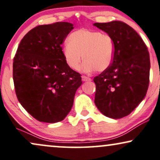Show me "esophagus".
<instances>
[{"label":"esophagus","instance_id":"34e87169","mask_svg":"<svg viewBox=\"0 0 160 160\" xmlns=\"http://www.w3.org/2000/svg\"><path fill=\"white\" fill-rule=\"evenodd\" d=\"M82 79L83 82H88V81H91V78H89V77H87L85 76H82Z\"/></svg>","mask_w":160,"mask_h":160}]
</instances>
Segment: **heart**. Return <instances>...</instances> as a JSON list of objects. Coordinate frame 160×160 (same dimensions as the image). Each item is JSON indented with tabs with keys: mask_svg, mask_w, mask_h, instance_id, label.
Masks as SVG:
<instances>
[{
	"mask_svg": "<svg viewBox=\"0 0 160 160\" xmlns=\"http://www.w3.org/2000/svg\"><path fill=\"white\" fill-rule=\"evenodd\" d=\"M63 48V56L67 64L72 70L79 68L85 72L107 70L113 62L114 44L113 38L99 31L81 29L72 32Z\"/></svg>",
	"mask_w": 160,
	"mask_h": 160,
	"instance_id": "obj_1",
	"label": "heart"
}]
</instances>
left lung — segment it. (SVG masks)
Listing matches in <instances>:
<instances>
[{
    "label": "left lung",
    "instance_id": "8db88e82",
    "mask_svg": "<svg viewBox=\"0 0 160 160\" xmlns=\"http://www.w3.org/2000/svg\"><path fill=\"white\" fill-rule=\"evenodd\" d=\"M113 38L114 56L107 70L94 78L95 104L112 119L129 115L147 93L149 84V52L139 34L127 23L114 21L93 24Z\"/></svg>",
    "mask_w": 160,
    "mask_h": 160
}]
</instances>
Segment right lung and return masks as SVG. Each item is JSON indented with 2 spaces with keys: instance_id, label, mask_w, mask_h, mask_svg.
Instances as JSON below:
<instances>
[{
  "instance_id": "obj_1",
  "label": "right lung",
  "mask_w": 160,
  "mask_h": 160,
  "mask_svg": "<svg viewBox=\"0 0 160 160\" xmlns=\"http://www.w3.org/2000/svg\"><path fill=\"white\" fill-rule=\"evenodd\" d=\"M68 22L41 25L25 35L13 60L15 93L39 122L56 123L70 113L82 77L65 62L62 43L73 29Z\"/></svg>"
}]
</instances>
